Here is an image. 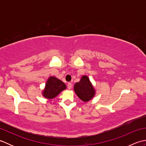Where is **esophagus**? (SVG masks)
Wrapping results in <instances>:
<instances>
[{
	"instance_id": "1",
	"label": "esophagus",
	"mask_w": 146,
	"mask_h": 146,
	"mask_svg": "<svg viewBox=\"0 0 146 146\" xmlns=\"http://www.w3.org/2000/svg\"><path fill=\"white\" fill-rule=\"evenodd\" d=\"M68 89H71V88H72V84H71V83H68Z\"/></svg>"
}]
</instances>
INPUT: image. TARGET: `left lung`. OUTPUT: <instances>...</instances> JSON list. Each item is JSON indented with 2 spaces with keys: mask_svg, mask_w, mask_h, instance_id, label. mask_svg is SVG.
<instances>
[{
  "mask_svg": "<svg viewBox=\"0 0 146 146\" xmlns=\"http://www.w3.org/2000/svg\"><path fill=\"white\" fill-rule=\"evenodd\" d=\"M74 90L77 96L83 102H88L94 97L95 90L88 76H83L80 81L75 83Z\"/></svg>",
  "mask_w": 146,
  "mask_h": 146,
  "instance_id": "8db88e82",
  "label": "left lung"
}]
</instances>
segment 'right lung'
I'll list each match as a JSON object with an SVG mask.
<instances>
[{"label": "right lung", "mask_w": 146, "mask_h": 146, "mask_svg": "<svg viewBox=\"0 0 146 146\" xmlns=\"http://www.w3.org/2000/svg\"><path fill=\"white\" fill-rule=\"evenodd\" d=\"M66 88V86L63 82L56 77L51 76L46 82L45 88L43 90V96L49 99L54 98Z\"/></svg>", "instance_id": "1"}]
</instances>
